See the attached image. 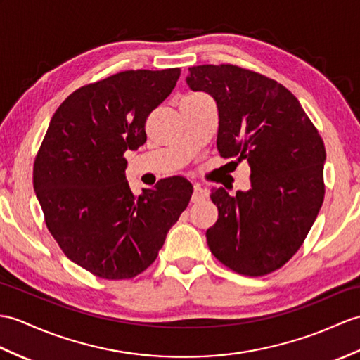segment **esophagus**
Returning <instances> with one entry per match:
<instances>
[{
	"label": "esophagus",
	"instance_id": "esophagus-1",
	"mask_svg": "<svg viewBox=\"0 0 360 360\" xmlns=\"http://www.w3.org/2000/svg\"><path fill=\"white\" fill-rule=\"evenodd\" d=\"M205 196H207V193L202 187L193 186V195H191V200H193V202H199V200L205 199Z\"/></svg>",
	"mask_w": 360,
	"mask_h": 360
}]
</instances>
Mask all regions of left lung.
<instances>
[{
  "instance_id": "8db88e82",
  "label": "left lung",
  "mask_w": 360,
  "mask_h": 360,
  "mask_svg": "<svg viewBox=\"0 0 360 360\" xmlns=\"http://www.w3.org/2000/svg\"><path fill=\"white\" fill-rule=\"evenodd\" d=\"M187 84L210 95L219 115L222 158L250 165L252 188H213L218 221L207 230L214 257L244 276L285 265L319 213L325 146L297 98L278 81L231 64L188 69ZM235 162V161H233Z\"/></svg>"
}]
</instances>
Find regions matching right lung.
I'll list each match as a JSON object with an SVG mask.
<instances>
[{"label":"right lung","instance_id":"1","mask_svg":"<svg viewBox=\"0 0 360 360\" xmlns=\"http://www.w3.org/2000/svg\"><path fill=\"white\" fill-rule=\"evenodd\" d=\"M181 70H125L75 90L56 108L33 164V188L49 231L72 262L98 278L131 279L148 269L186 210L193 186L161 179L142 195L125 179L124 153L147 141L148 115Z\"/></svg>","mask_w":360,"mask_h":360}]
</instances>
